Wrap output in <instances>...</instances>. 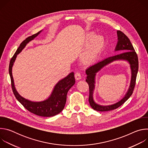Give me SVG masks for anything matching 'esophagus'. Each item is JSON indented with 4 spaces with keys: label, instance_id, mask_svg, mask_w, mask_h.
I'll return each instance as SVG.
<instances>
[{
    "label": "esophagus",
    "instance_id": "34e87169",
    "mask_svg": "<svg viewBox=\"0 0 148 148\" xmlns=\"http://www.w3.org/2000/svg\"><path fill=\"white\" fill-rule=\"evenodd\" d=\"M75 78L77 80H79L81 78V75L80 74V73L79 72H77L75 74Z\"/></svg>",
    "mask_w": 148,
    "mask_h": 148
}]
</instances>
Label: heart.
Here are the masks:
<instances>
[{
	"mask_svg": "<svg viewBox=\"0 0 148 148\" xmlns=\"http://www.w3.org/2000/svg\"><path fill=\"white\" fill-rule=\"evenodd\" d=\"M92 36L93 35L91 34V37H92ZM103 40V37L99 35L96 36L94 37L90 49L87 52L84 53V58H85V60L87 61L90 60L94 57L97 50L100 47L101 45L102 44Z\"/></svg>",
	"mask_w": 148,
	"mask_h": 148,
	"instance_id": "1",
	"label": "heart"
}]
</instances>
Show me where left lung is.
Instances as JSON below:
<instances>
[{
	"label": "left lung",
	"mask_w": 148,
	"mask_h": 148,
	"mask_svg": "<svg viewBox=\"0 0 148 148\" xmlns=\"http://www.w3.org/2000/svg\"><path fill=\"white\" fill-rule=\"evenodd\" d=\"M118 34V43L115 48V51H120L122 52L119 54L111 56L105 58L101 61L97 62L96 64L88 67L86 73L87 75L86 82L88 83L89 86V102L91 107L95 111H111L115 109L118 108L121 105H122L126 101H127L128 98L131 96L133 93L135 84H136V79L137 76V73L138 71V57L130 41V40L126 36L123 32L118 30L117 32ZM122 59L126 60L129 62L130 64L132 76L130 83V86L127 93L125 97L119 102L107 106H102L96 104L93 99L92 94L94 89V84L95 83V77L96 73L98 72L102 67L109 63L115 60Z\"/></svg>",
	"instance_id": "obj_1"
}]
</instances>
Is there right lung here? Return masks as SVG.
Here are the masks:
<instances>
[{
	"label": "right lung",
	"instance_id": "obj_1",
	"mask_svg": "<svg viewBox=\"0 0 148 148\" xmlns=\"http://www.w3.org/2000/svg\"><path fill=\"white\" fill-rule=\"evenodd\" d=\"M41 32V30L36 34L28 37L20 45V46L18 47L16 53L10 60L9 72L10 77L12 88L13 94L20 103L27 110L35 115L40 116L50 117L57 115L64 109L67 100V92L75 82L74 73H71L66 77L58 82L51 95L48 99L41 102H32L23 98L18 94L14 87L12 72V67L17 55L22 51L29 41L33 40L40 34Z\"/></svg>",
	"mask_w": 148,
	"mask_h": 148
}]
</instances>
